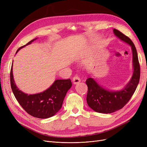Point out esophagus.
Returning a JSON list of instances; mask_svg holds the SVG:
<instances>
[{"label":"esophagus","instance_id":"34e87169","mask_svg":"<svg viewBox=\"0 0 147 147\" xmlns=\"http://www.w3.org/2000/svg\"><path fill=\"white\" fill-rule=\"evenodd\" d=\"M73 83L75 84H78L80 82V79L78 76H75L73 77Z\"/></svg>","mask_w":147,"mask_h":147}]
</instances>
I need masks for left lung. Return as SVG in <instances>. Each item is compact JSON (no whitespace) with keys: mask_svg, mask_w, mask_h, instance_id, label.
I'll return each mask as SVG.
<instances>
[{"mask_svg":"<svg viewBox=\"0 0 147 147\" xmlns=\"http://www.w3.org/2000/svg\"><path fill=\"white\" fill-rule=\"evenodd\" d=\"M114 34L129 45L132 50L134 73L127 85L119 91H110L105 89L92 78H88L86 101L90 108L98 113H111L121 109L130 100L137 88L140 79V65L135 45L130 38L120 31L114 29Z\"/></svg>","mask_w":147,"mask_h":147,"instance_id":"obj_1","label":"left lung"}]
</instances>
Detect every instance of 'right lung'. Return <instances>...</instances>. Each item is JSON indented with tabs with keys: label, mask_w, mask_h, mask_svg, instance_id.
I'll use <instances>...</instances> for the list:
<instances>
[{
	"label": "right lung",
	"mask_w": 147,
	"mask_h": 147,
	"mask_svg": "<svg viewBox=\"0 0 147 147\" xmlns=\"http://www.w3.org/2000/svg\"><path fill=\"white\" fill-rule=\"evenodd\" d=\"M36 39V38L33 39L26 45L21 46L16 53L26 45L32 43ZM12 73V65L10 80L11 89L15 98L28 114L39 119H47L55 115L61 109L67 92L72 86L70 79L56 80L50 88L44 92L28 95L19 90L17 87Z\"/></svg>",
	"instance_id": "add662e5"
}]
</instances>
